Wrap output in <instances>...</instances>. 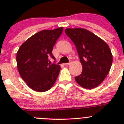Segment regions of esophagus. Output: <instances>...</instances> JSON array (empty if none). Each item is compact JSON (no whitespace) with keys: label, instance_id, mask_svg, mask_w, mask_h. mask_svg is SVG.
Here are the masks:
<instances>
[{"label":"esophagus","instance_id":"esophagus-1","mask_svg":"<svg viewBox=\"0 0 124 124\" xmlns=\"http://www.w3.org/2000/svg\"><path fill=\"white\" fill-rule=\"evenodd\" d=\"M70 64H71V62H70V63H64V65H65V66H68V65H70Z\"/></svg>","mask_w":124,"mask_h":124}]
</instances>
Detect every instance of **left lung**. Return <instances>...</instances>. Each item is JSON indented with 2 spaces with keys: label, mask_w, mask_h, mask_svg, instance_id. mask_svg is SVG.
Here are the masks:
<instances>
[{
  "label": "left lung",
  "mask_w": 124,
  "mask_h": 124,
  "mask_svg": "<svg viewBox=\"0 0 124 124\" xmlns=\"http://www.w3.org/2000/svg\"><path fill=\"white\" fill-rule=\"evenodd\" d=\"M65 33L75 45L83 66V71L75 77L76 81L87 89L97 87L111 68L112 54L109 46L84 28H66Z\"/></svg>",
  "instance_id": "obj_1"
}]
</instances>
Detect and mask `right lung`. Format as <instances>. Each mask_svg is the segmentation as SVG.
I'll use <instances>...</instances> for the list:
<instances>
[{
	"label": "right lung",
	"mask_w": 124,
	"mask_h": 124,
	"mask_svg": "<svg viewBox=\"0 0 124 124\" xmlns=\"http://www.w3.org/2000/svg\"><path fill=\"white\" fill-rule=\"evenodd\" d=\"M63 30V27L43 30L30 37L19 48L16 58L17 68L22 78L33 90H49L58 76L60 66L50 64L49 58L55 60L53 48Z\"/></svg>",
	"instance_id": "1"
}]
</instances>
